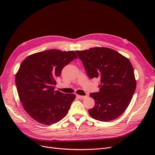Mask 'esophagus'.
<instances>
[{
    "label": "esophagus",
    "instance_id": "obj_1",
    "mask_svg": "<svg viewBox=\"0 0 155 155\" xmlns=\"http://www.w3.org/2000/svg\"><path fill=\"white\" fill-rule=\"evenodd\" d=\"M77 96L81 99H84L87 97V95H85V96H84V95H77Z\"/></svg>",
    "mask_w": 155,
    "mask_h": 155
}]
</instances>
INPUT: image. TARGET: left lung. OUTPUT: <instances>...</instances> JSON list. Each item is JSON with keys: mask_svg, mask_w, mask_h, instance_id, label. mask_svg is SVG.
<instances>
[{"mask_svg": "<svg viewBox=\"0 0 155 155\" xmlns=\"http://www.w3.org/2000/svg\"><path fill=\"white\" fill-rule=\"evenodd\" d=\"M90 78L101 80L99 92L91 93L95 105L88 110L94 119H117L131 102L136 87L134 68L126 57L109 48L75 51Z\"/></svg>", "mask_w": 155, "mask_h": 155, "instance_id": "1", "label": "left lung"}]
</instances>
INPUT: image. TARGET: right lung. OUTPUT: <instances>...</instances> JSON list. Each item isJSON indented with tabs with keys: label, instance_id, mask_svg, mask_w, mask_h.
I'll list each match as a JSON object with an SVG mask.
<instances>
[{
	"label": "right lung",
	"instance_id": "obj_1",
	"mask_svg": "<svg viewBox=\"0 0 155 155\" xmlns=\"http://www.w3.org/2000/svg\"><path fill=\"white\" fill-rule=\"evenodd\" d=\"M77 58L73 51L49 50L31 54L21 63L15 81L23 108L39 123L50 125L67 114L76 95L54 91L62 69Z\"/></svg>",
	"mask_w": 155,
	"mask_h": 155
}]
</instances>
